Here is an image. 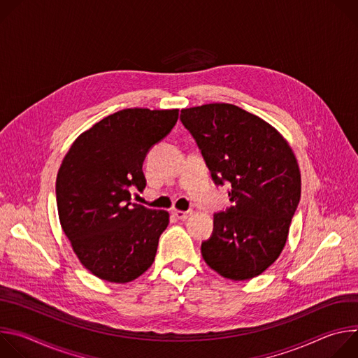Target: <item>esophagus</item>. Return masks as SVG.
I'll use <instances>...</instances> for the list:
<instances>
[{
  "label": "esophagus",
  "instance_id": "34e87169",
  "mask_svg": "<svg viewBox=\"0 0 358 358\" xmlns=\"http://www.w3.org/2000/svg\"><path fill=\"white\" fill-rule=\"evenodd\" d=\"M192 213L191 211H180V210H173L171 211V215L174 217V218H177V220H187L189 215H191Z\"/></svg>",
  "mask_w": 358,
  "mask_h": 358
}]
</instances>
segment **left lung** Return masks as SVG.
I'll list each match as a JSON object with an SVG mask.
<instances>
[{"label":"left lung","instance_id":"left-lung-1","mask_svg":"<svg viewBox=\"0 0 358 358\" xmlns=\"http://www.w3.org/2000/svg\"><path fill=\"white\" fill-rule=\"evenodd\" d=\"M217 184L228 181L232 207L214 215L203 261L221 276L248 280L282 253L300 199V169L287 140L268 122L235 105L182 109Z\"/></svg>","mask_w":358,"mask_h":358}]
</instances>
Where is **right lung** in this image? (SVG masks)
Returning <instances> with one entry per match:
<instances>
[{"label":"right lung","mask_w":358,"mask_h":358,"mask_svg":"<svg viewBox=\"0 0 358 358\" xmlns=\"http://www.w3.org/2000/svg\"><path fill=\"white\" fill-rule=\"evenodd\" d=\"M178 120V109H123L83 131L57 177L61 227L80 264L94 276L127 283L155 262L170 214L131 202L143 191L148 148Z\"/></svg>","instance_id":"1"}]
</instances>
